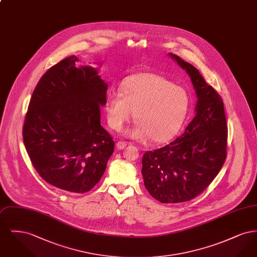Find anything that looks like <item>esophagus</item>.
I'll return each mask as SVG.
<instances>
[{
  "label": "esophagus",
  "instance_id": "obj_1",
  "mask_svg": "<svg viewBox=\"0 0 257 257\" xmlns=\"http://www.w3.org/2000/svg\"><path fill=\"white\" fill-rule=\"evenodd\" d=\"M126 146H127V143L124 142V141H119V142L116 143V148L117 149H123L124 147H126Z\"/></svg>",
  "mask_w": 257,
  "mask_h": 257
}]
</instances>
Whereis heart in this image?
<instances>
[{"mask_svg":"<svg viewBox=\"0 0 257 257\" xmlns=\"http://www.w3.org/2000/svg\"><path fill=\"white\" fill-rule=\"evenodd\" d=\"M190 106L188 92L166 77L140 72L126 77L120 93L110 91L105 102L107 121L120 131L133 116L137 121L128 135L136 140L166 143L179 131Z\"/></svg>","mask_w":257,"mask_h":257,"instance_id":"heart-1","label":"heart"}]
</instances>
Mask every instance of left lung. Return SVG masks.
I'll return each mask as SVG.
<instances>
[{
	"mask_svg": "<svg viewBox=\"0 0 257 257\" xmlns=\"http://www.w3.org/2000/svg\"><path fill=\"white\" fill-rule=\"evenodd\" d=\"M196 89L194 119L170 145L143 156L145 186L162 203H179L199 196L220 172L227 154V124L223 101L196 67L174 54Z\"/></svg>",
	"mask_w": 257,
	"mask_h": 257,
	"instance_id": "obj_1",
	"label": "left lung"
}]
</instances>
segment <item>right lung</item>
<instances>
[{
	"instance_id": "obj_1",
	"label": "right lung",
	"mask_w": 257,
	"mask_h": 257,
	"mask_svg": "<svg viewBox=\"0 0 257 257\" xmlns=\"http://www.w3.org/2000/svg\"><path fill=\"white\" fill-rule=\"evenodd\" d=\"M77 61L67 57L40 78L26 113L23 141L43 180L83 194L101 179L114 142L100 124L108 86L94 68H77Z\"/></svg>"
}]
</instances>
